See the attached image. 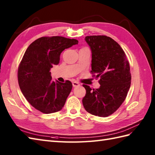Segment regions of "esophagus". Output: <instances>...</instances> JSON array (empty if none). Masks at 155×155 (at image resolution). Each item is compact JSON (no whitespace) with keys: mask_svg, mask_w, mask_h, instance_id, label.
<instances>
[{"mask_svg":"<svg viewBox=\"0 0 155 155\" xmlns=\"http://www.w3.org/2000/svg\"><path fill=\"white\" fill-rule=\"evenodd\" d=\"M72 86H73V87H77L80 86V84L78 83V82L74 81V82H72Z\"/></svg>","mask_w":155,"mask_h":155,"instance_id":"34e87169","label":"esophagus"}]
</instances>
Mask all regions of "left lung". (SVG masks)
<instances>
[{
    "label": "left lung",
    "mask_w": 155,
    "mask_h": 155,
    "mask_svg": "<svg viewBox=\"0 0 155 155\" xmlns=\"http://www.w3.org/2000/svg\"><path fill=\"white\" fill-rule=\"evenodd\" d=\"M92 51L93 77L100 78V87L92 89L83 84L86 94L83 106L88 113L101 117L113 114L123 104L131 83L130 64L123 48L104 35L87 36Z\"/></svg>",
    "instance_id": "obj_1"
}]
</instances>
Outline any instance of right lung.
<instances>
[{
  "label": "right lung",
  "mask_w": 155,
  "mask_h": 155,
  "mask_svg": "<svg viewBox=\"0 0 155 155\" xmlns=\"http://www.w3.org/2000/svg\"><path fill=\"white\" fill-rule=\"evenodd\" d=\"M78 42L59 36L42 37L32 42L23 55L18 68L19 87L28 103L41 113H57L64 107L72 84L69 81H53L49 71L59 63L61 52Z\"/></svg>",
  "instance_id": "right-lung-1"
}]
</instances>
